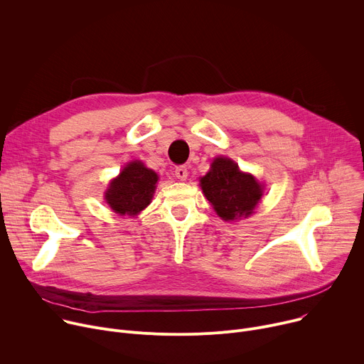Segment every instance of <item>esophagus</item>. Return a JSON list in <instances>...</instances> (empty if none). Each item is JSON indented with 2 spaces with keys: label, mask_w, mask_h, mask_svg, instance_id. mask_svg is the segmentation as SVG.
Wrapping results in <instances>:
<instances>
[{
  "label": "esophagus",
  "mask_w": 364,
  "mask_h": 364,
  "mask_svg": "<svg viewBox=\"0 0 364 364\" xmlns=\"http://www.w3.org/2000/svg\"><path fill=\"white\" fill-rule=\"evenodd\" d=\"M174 176H176L178 180L184 181V180L188 177V170H187V167H184V166L177 167L176 171H174Z\"/></svg>",
  "instance_id": "1"
}]
</instances>
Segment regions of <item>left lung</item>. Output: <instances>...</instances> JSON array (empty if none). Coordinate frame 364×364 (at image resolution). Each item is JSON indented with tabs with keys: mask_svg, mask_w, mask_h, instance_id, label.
<instances>
[{
	"mask_svg": "<svg viewBox=\"0 0 364 364\" xmlns=\"http://www.w3.org/2000/svg\"><path fill=\"white\" fill-rule=\"evenodd\" d=\"M200 186L223 220L247 218L262 197V187L255 177L242 173L236 163L225 157L212 163V170L200 180Z\"/></svg>",
	"mask_w": 364,
	"mask_h": 364,
	"instance_id": "obj_1",
	"label": "left lung"
}]
</instances>
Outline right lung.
Here are the masks:
<instances>
[{
  "label": "right lung",
  "instance_id": "add662e5",
  "mask_svg": "<svg viewBox=\"0 0 364 364\" xmlns=\"http://www.w3.org/2000/svg\"><path fill=\"white\" fill-rule=\"evenodd\" d=\"M157 181V173L141 161H134L111 183L105 196L107 203L119 215L135 216L151 203Z\"/></svg>",
  "mask_w": 364,
  "mask_h": 364
}]
</instances>
